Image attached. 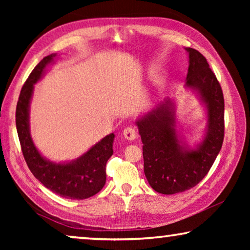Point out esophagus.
<instances>
[{"instance_id": "obj_1", "label": "esophagus", "mask_w": 250, "mask_h": 250, "mask_svg": "<svg viewBox=\"0 0 250 250\" xmlns=\"http://www.w3.org/2000/svg\"><path fill=\"white\" fill-rule=\"evenodd\" d=\"M124 137L129 141H133L137 139V131H135L133 128H126L124 130Z\"/></svg>"}]
</instances>
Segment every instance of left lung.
Masks as SVG:
<instances>
[{
    "instance_id": "8db88e82",
    "label": "left lung",
    "mask_w": 250,
    "mask_h": 250,
    "mask_svg": "<svg viewBox=\"0 0 250 250\" xmlns=\"http://www.w3.org/2000/svg\"><path fill=\"white\" fill-rule=\"evenodd\" d=\"M188 69L184 88L196 95L206 115L202 139L193 146L177 128L176 98H166L135 120L143 143L145 174L161 194L181 193L204 179L222 149L224 96L216 76L196 49L185 47Z\"/></svg>"
}]
</instances>
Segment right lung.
Returning a JSON list of instances; mask_svg holds the SVG:
<instances>
[{
  "mask_svg": "<svg viewBox=\"0 0 250 250\" xmlns=\"http://www.w3.org/2000/svg\"><path fill=\"white\" fill-rule=\"evenodd\" d=\"M57 54H50L39 62L21 90L16 105V130L24 159L33 175L57 195L70 200H86L100 192L105 184V164L113 154L115 134L110 133L71 161L55 162L41 153L33 141L29 124L34 86L43 78L47 67L56 62Z\"/></svg>",
  "mask_w": 250,
  "mask_h": 250,
  "instance_id": "add662e5",
  "label": "right lung"
}]
</instances>
